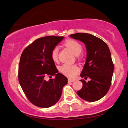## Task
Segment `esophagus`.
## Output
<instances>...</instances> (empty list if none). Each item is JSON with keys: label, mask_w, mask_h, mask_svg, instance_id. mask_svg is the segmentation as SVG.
I'll list each match as a JSON object with an SVG mask.
<instances>
[{"label": "esophagus", "mask_w": 128, "mask_h": 128, "mask_svg": "<svg viewBox=\"0 0 128 128\" xmlns=\"http://www.w3.org/2000/svg\"><path fill=\"white\" fill-rule=\"evenodd\" d=\"M75 80H72V79H68V82L70 83L72 82H74Z\"/></svg>", "instance_id": "34e87169"}]
</instances>
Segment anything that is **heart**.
<instances>
[{
	"label": "heart",
	"mask_w": 128,
	"mask_h": 128,
	"mask_svg": "<svg viewBox=\"0 0 128 128\" xmlns=\"http://www.w3.org/2000/svg\"><path fill=\"white\" fill-rule=\"evenodd\" d=\"M64 45L69 48L76 55H78L82 52V46L78 41L74 40L69 39L66 40L64 42ZM58 52H59V48L58 47H55L53 48L52 52V54H51L53 61L56 62L58 60ZM60 71L68 77L73 78L78 73V68L76 65L64 64L60 66Z\"/></svg>",
	"instance_id": "obj_1"
}]
</instances>
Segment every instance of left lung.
<instances>
[{
    "label": "left lung",
    "instance_id": "8db88e82",
    "mask_svg": "<svg viewBox=\"0 0 128 128\" xmlns=\"http://www.w3.org/2000/svg\"><path fill=\"white\" fill-rule=\"evenodd\" d=\"M70 37L84 43L87 50L86 60L80 76L90 80H80L83 87L76 94L84 100L98 101L108 93L111 86L114 64L110 49L103 40L91 34L76 33Z\"/></svg>",
    "mask_w": 128,
    "mask_h": 128
}]
</instances>
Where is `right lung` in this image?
Segmentation results:
<instances>
[{
	"mask_svg": "<svg viewBox=\"0 0 128 128\" xmlns=\"http://www.w3.org/2000/svg\"><path fill=\"white\" fill-rule=\"evenodd\" d=\"M49 36L38 38L25 48L20 58L18 80L27 98L34 105L48 108L59 100L62 88L68 83L59 73L52 58V52L64 39ZM47 75L54 79L45 80Z\"/></svg>",
	"mask_w": 128,
	"mask_h": 128,
	"instance_id": "right-lung-1",
	"label": "right lung"
}]
</instances>
